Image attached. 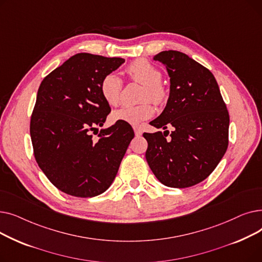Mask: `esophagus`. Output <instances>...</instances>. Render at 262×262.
Returning <instances> with one entry per match:
<instances>
[{
    "mask_svg": "<svg viewBox=\"0 0 262 262\" xmlns=\"http://www.w3.org/2000/svg\"><path fill=\"white\" fill-rule=\"evenodd\" d=\"M134 130H135V135H136L137 137H140V136L142 135V129H141L140 127H138V126H135V127H134Z\"/></svg>",
    "mask_w": 262,
    "mask_h": 262,
    "instance_id": "esophagus-1",
    "label": "esophagus"
}]
</instances>
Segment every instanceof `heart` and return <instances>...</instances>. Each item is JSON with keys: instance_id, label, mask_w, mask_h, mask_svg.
Listing matches in <instances>:
<instances>
[{"instance_id": "b5f03b06", "label": "heart", "mask_w": 262, "mask_h": 262, "mask_svg": "<svg viewBox=\"0 0 262 262\" xmlns=\"http://www.w3.org/2000/svg\"><path fill=\"white\" fill-rule=\"evenodd\" d=\"M127 73L137 82L143 85L141 101H152L156 104L166 100V89L160 84L161 73L157 68L144 59H138L132 62L127 68ZM123 82L121 77L115 73L106 74L100 84L101 94L105 102L110 106H116L120 102ZM155 113L153 105L144 102L137 106H123L113 113L112 119L115 122L139 125L145 120L152 118Z\"/></svg>"}]
</instances>
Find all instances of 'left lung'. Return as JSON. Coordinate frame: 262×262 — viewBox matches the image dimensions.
<instances>
[{"label":"left lung","mask_w":262,"mask_h":262,"mask_svg":"<svg viewBox=\"0 0 262 262\" xmlns=\"http://www.w3.org/2000/svg\"><path fill=\"white\" fill-rule=\"evenodd\" d=\"M170 77V94L163 112L149 124L164 129L144 133L145 158L157 180L167 187L188 188L206 180L223 158L228 145L229 116L213 74L178 51L155 55ZM168 125L174 130L165 137Z\"/></svg>","instance_id":"left-lung-1"}]
</instances>
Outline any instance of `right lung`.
Here are the masks:
<instances>
[{"label": "right lung", "instance_id": "right-lung-1", "mask_svg": "<svg viewBox=\"0 0 262 262\" xmlns=\"http://www.w3.org/2000/svg\"><path fill=\"white\" fill-rule=\"evenodd\" d=\"M124 61L78 53L40 84L31 119L35 158L49 181L69 195L105 192L134 138L132 126L121 122L92 138L112 110L101 94V80Z\"/></svg>", "mask_w": 262, "mask_h": 262}]
</instances>
